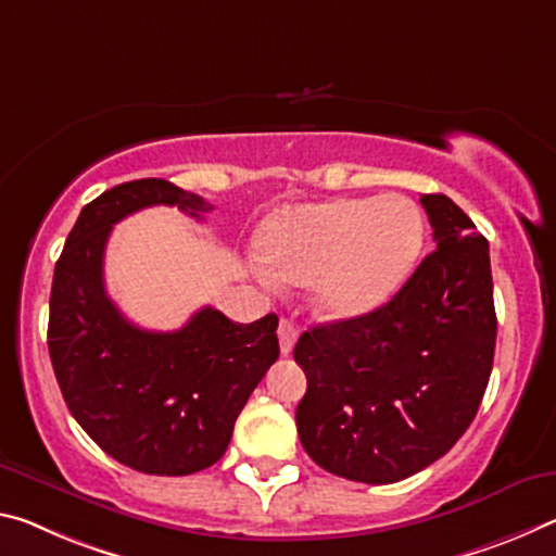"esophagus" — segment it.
I'll use <instances>...</instances> for the list:
<instances>
[{"label": "esophagus", "instance_id": "1", "mask_svg": "<svg viewBox=\"0 0 556 556\" xmlns=\"http://www.w3.org/2000/svg\"><path fill=\"white\" fill-rule=\"evenodd\" d=\"M277 333H279V349H281V354L289 356V354H292L296 339H299L296 324H294L292 319H281Z\"/></svg>", "mask_w": 556, "mask_h": 556}]
</instances>
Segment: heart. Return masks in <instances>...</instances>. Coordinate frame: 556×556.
<instances>
[{
	"label": "heart",
	"instance_id": "1",
	"mask_svg": "<svg viewBox=\"0 0 556 556\" xmlns=\"http://www.w3.org/2000/svg\"><path fill=\"white\" fill-rule=\"evenodd\" d=\"M422 217L403 195L306 202L271 215L260 250L279 279L309 285L316 312L349 321L399 294L420 257ZM262 275L269 277L267 269Z\"/></svg>",
	"mask_w": 556,
	"mask_h": 556
}]
</instances>
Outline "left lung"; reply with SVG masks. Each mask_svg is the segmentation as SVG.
<instances>
[{
	"mask_svg": "<svg viewBox=\"0 0 556 556\" xmlns=\"http://www.w3.org/2000/svg\"><path fill=\"white\" fill-rule=\"evenodd\" d=\"M435 250L389 304L312 326L294 361L306 374L296 430L319 468L391 484L443 457L488 389L497 316L488 240L447 195H422Z\"/></svg>",
	"mask_w": 556,
	"mask_h": 556,
	"instance_id": "1",
	"label": "left lung"
}]
</instances>
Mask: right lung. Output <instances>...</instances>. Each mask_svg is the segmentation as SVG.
I'll return each instance as SVG.
<instances>
[{
  "mask_svg": "<svg viewBox=\"0 0 556 556\" xmlns=\"http://www.w3.org/2000/svg\"><path fill=\"white\" fill-rule=\"evenodd\" d=\"M153 205L198 219L213 210L161 178L88 202L54 269L49 356L68 410L103 453L138 472L192 475L225 455L237 416L279 356V319L235 324L205 306L178 331L130 324L105 294L103 252L113 225Z\"/></svg>",
  "mask_w": 556,
  "mask_h": 556,
  "instance_id": "add662e5",
  "label": "right lung"
}]
</instances>
